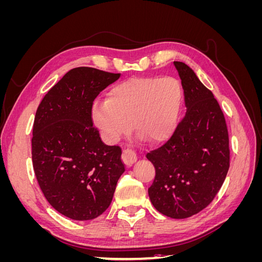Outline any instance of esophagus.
I'll list each match as a JSON object with an SVG mask.
<instances>
[{
  "mask_svg": "<svg viewBox=\"0 0 262 262\" xmlns=\"http://www.w3.org/2000/svg\"><path fill=\"white\" fill-rule=\"evenodd\" d=\"M138 156L137 153L131 148H124L122 150V161L126 166H132L137 162Z\"/></svg>",
  "mask_w": 262,
  "mask_h": 262,
  "instance_id": "1",
  "label": "esophagus"
}]
</instances>
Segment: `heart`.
Wrapping results in <instances>:
<instances>
[{"label": "heart", "mask_w": 262, "mask_h": 262, "mask_svg": "<svg viewBox=\"0 0 262 262\" xmlns=\"http://www.w3.org/2000/svg\"><path fill=\"white\" fill-rule=\"evenodd\" d=\"M182 87L175 77H132L116 84L108 99L92 107V119L102 139L114 143L130 128L153 143L176 131L182 106Z\"/></svg>", "instance_id": "1"}]
</instances>
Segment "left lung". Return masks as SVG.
<instances>
[{
    "label": "left lung",
    "instance_id": "obj_1",
    "mask_svg": "<svg viewBox=\"0 0 262 262\" xmlns=\"http://www.w3.org/2000/svg\"><path fill=\"white\" fill-rule=\"evenodd\" d=\"M173 66L187 112L171 138L146 154L156 172L148 196L164 215L186 219L207 208L223 185L229 168L228 132L212 92L186 63Z\"/></svg>",
    "mask_w": 262,
    "mask_h": 262
}]
</instances>
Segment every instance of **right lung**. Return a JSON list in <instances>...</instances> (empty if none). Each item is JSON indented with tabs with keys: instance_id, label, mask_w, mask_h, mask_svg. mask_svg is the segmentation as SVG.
Returning a JSON list of instances; mask_svg holds the SVG:
<instances>
[{
	"instance_id": "add662e5",
	"label": "right lung",
	"mask_w": 262,
	"mask_h": 262,
	"mask_svg": "<svg viewBox=\"0 0 262 262\" xmlns=\"http://www.w3.org/2000/svg\"><path fill=\"white\" fill-rule=\"evenodd\" d=\"M119 77L94 68L71 70L35 116L31 155L38 184L53 209L75 221L104 213L124 172L121 148L102 143L92 121L94 99Z\"/></svg>"
}]
</instances>
